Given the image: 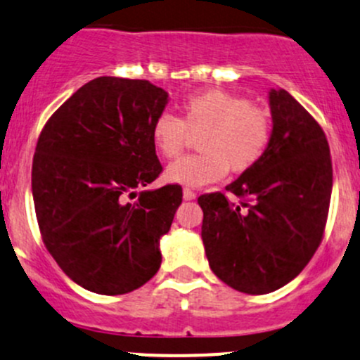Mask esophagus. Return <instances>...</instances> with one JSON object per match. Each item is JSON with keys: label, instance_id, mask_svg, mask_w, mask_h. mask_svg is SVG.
<instances>
[{"label": "esophagus", "instance_id": "34e87169", "mask_svg": "<svg viewBox=\"0 0 360 360\" xmlns=\"http://www.w3.org/2000/svg\"><path fill=\"white\" fill-rule=\"evenodd\" d=\"M184 199L185 201H192V199H195V192L191 191V188H184Z\"/></svg>", "mask_w": 360, "mask_h": 360}]
</instances>
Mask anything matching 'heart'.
Instances as JSON below:
<instances>
[{"label":"heart","mask_w":360,"mask_h":360,"mask_svg":"<svg viewBox=\"0 0 360 360\" xmlns=\"http://www.w3.org/2000/svg\"><path fill=\"white\" fill-rule=\"evenodd\" d=\"M153 142L166 159L180 155L191 136L198 135L199 154L185 155L166 169L168 180L184 185L213 184L232 173L250 172L260 162L270 143L272 123L265 109L243 95L207 90L187 97L180 117L168 112L154 120Z\"/></svg>","instance_id":"obj_1"}]
</instances>
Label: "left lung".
Returning a JSON list of instances; mask_svg holds the SVG:
<instances>
[{
  "instance_id": "1",
  "label": "left lung",
  "mask_w": 360,
  "mask_h": 360,
  "mask_svg": "<svg viewBox=\"0 0 360 360\" xmlns=\"http://www.w3.org/2000/svg\"><path fill=\"white\" fill-rule=\"evenodd\" d=\"M272 135L257 166L227 191L199 195L211 270L248 295L272 292L307 266L324 237L333 188L321 124L286 90H270Z\"/></svg>"
}]
</instances>
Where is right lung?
I'll return each mask as SVG.
<instances>
[{"label":"right lung","mask_w":360,"mask_h":360,"mask_svg":"<svg viewBox=\"0 0 360 360\" xmlns=\"http://www.w3.org/2000/svg\"><path fill=\"white\" fill-rule=\"evenodd\" d=\"M166 103L168 94L149 81L102 76L65 100L39 133L32 159L39 232L84 290L124 295L161 266L159 239L172 227L181 187L136 191L162 172L150 129Z\"/></svg>","instance_id":"1"}]
</instances>
